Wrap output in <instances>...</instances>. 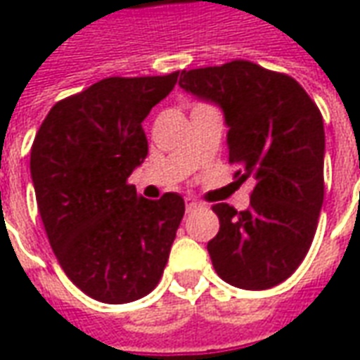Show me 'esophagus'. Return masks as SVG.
Instances as JSON below:
<instances>
[{"mask_svg":"<svg viewBox=\"0 0 360 360\" xmlns=\"http://www.w3.org/2000/svg\"><path fill=\"white\" fill-rule=\"evenodd\" d=\"M185 206H187V212H193L196 210V208H200L202 204L198 202V200H195V198H187V200H185Z\"/></svg>","mask_w":360,"mask_h":360,"instance_id":"1","label":"esophagus"}]
</instances>
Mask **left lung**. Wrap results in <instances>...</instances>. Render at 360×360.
I'll return each instance as SVG.
<instances>
[{"mask_svg": "<svg viewBox=\"0 0 360 360\" xmlns=\"http://www.w3.org/2000/svg\"><path fill=\"white\" fill-rule=\"evenodd\" d=\"M179 86L224 111L229 164L252 179L249 210L219 202L208 243L218 276L239 289L285 281L314 239L324 202V121L299 82L250 61L181 71Z\"/></svg>", "mask_w": 360, "mask_h": 360, "instance_id": "obj_1", "label": "left lung"}]
</instances>
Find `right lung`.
<instances>
[{
	"label": "right lung",
	"instance_id": "add662e5",
	"mask_svg": "<svg viewBox=\"0 0 360 360\" xmlns=\"http://www.w3.org/2000/svg\"><path fill=\"white\" fill-rule=\"evenodd\" d=\"M179 73L110 77L58 102L30 150L46 233L67 278L100 302L148 295L164 274L185 200L136 195L127 179L148 156L142 121Z\"/></svg>",
	"mask_w": 360,
	"mask_h": 360
}]
</instances>
